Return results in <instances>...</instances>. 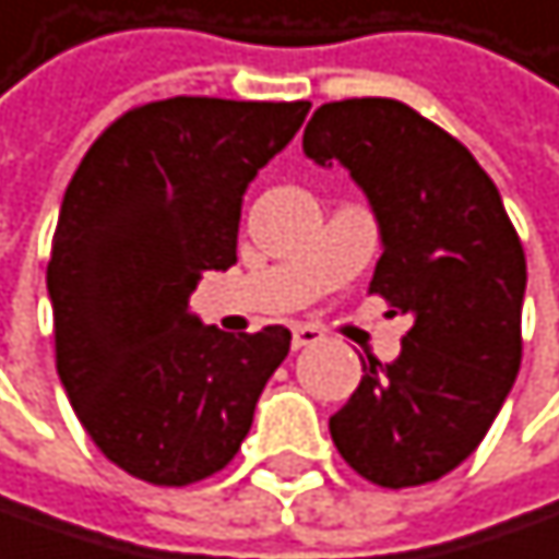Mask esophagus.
Listing matches in <instances>:
<instances>
[{
	"label": "esophagus",
	"instance_id": "obj_1",
	"mask_svg": "<svg viewBox=\"0 0 559 559\" xmlns=\"http://www.w3.org/2000/svg\"><path fill=\"white\" fill-rule=\"evenodd\" d=\"M321 337H324V334H321L314 324H299V328L293 331V347H296V350H302V347H314Z\"/></svg>",
	"mask_w": 559,
	"mask_h": 559
}]
</instances>
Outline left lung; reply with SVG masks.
<instances>
[{
    "label": "left lung",
    "mask_w": 559,
    "mask_h": 559,
    "mask_svg": "<svg viewBox=\"0 0 559 559\" xmlns=\"http://www.w3.org/2000/svg\"><path fill=\"white\" fill-rule=\"evenodd\" d=\"M302 147L367 192L383 238L370 293L389 314H412L392 364L360 357L364 380L331 415V441L383 489L435 483L479 448L519 377V231L476 157L405 103H324Z\"/></svg>",
    "instance_id": "left-lung-1"
}]
</instances>
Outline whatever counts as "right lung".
<instances>
[{
  "instance_id": "obj_1",
  "label": "right lung",
  "mask_w": 559,
  "mask_h": 559,
  "mask_svg": "<svg viewBox=\"0 0 559 559\" xmlns=\"http://www.w3.org/2000/svg\"><path fill=\"white\" fill-rule=\"evenodd\" d=\"M312 103L174 96L115 118L67 186L47 293L57 373L115 466L189 486L225 469L289 328L228 334L189 312L205 270L238 260L247 182Z\"/></svg>"
}]
</instances>
